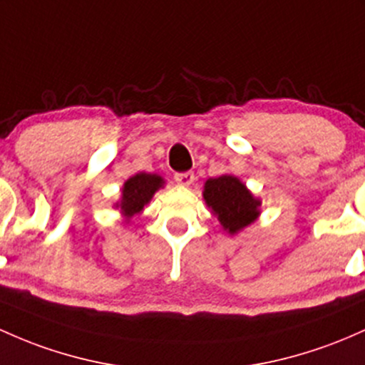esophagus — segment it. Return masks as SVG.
I'll use <instances>...</instances> for the list:
<instances>
[{
	"label": "esophagus",
	"instance_id": "obj_1",
	"mask_svg": "<svg viewBox=\"0 0 365 365\" xmlns=\"http://www.w3.org/2000/svg\"><path fill=\"white\" fill-rule=\"evenodd\" d=\"M194 180H195V176H194V173H190V171H187V173H176L175 175V182L182 187H190L192 183H194Z\"/></svg>",
	"mask_w": 365,
	"mask_h": 365
}]
</instances>
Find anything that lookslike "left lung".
Wrapping results in <instances>:
<instances>
[{"label":"left lung","mask_w":365,"mask_h":365,"mask_svg":"<svg viewBox=\"0 0 365 365\" xmlns=\"http://www.w3.org/2000/svg\"><path fill=\"white\" fill-rule=\"evenodd\" d=\"M202 197L223 230L237 235L262 215V199L234 175H222L204 182Z\"/></svg>","instance_id":"1"}]
</instances>
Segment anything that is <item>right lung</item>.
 <instances>
[{
  "instance_id": "obj_1",
  "label": "right lung",
  "mask_w": 365,
  "mask_h": 365,
  "mask_svg": "<svg viewBox=\"0 0 365 365\" xmlns=\"http://www.w3.org/2000/svg\"><path fill=\"white\" fill-rule=\"evenodd\" d=\"M164 183L166 182L161 175L140 171L123 183L121 197L114 202V207L123 215L124 222L130 223L135 215L143 213V207L152 201L155 192L163 189Z\"/></svg>"
}]
</instances>
